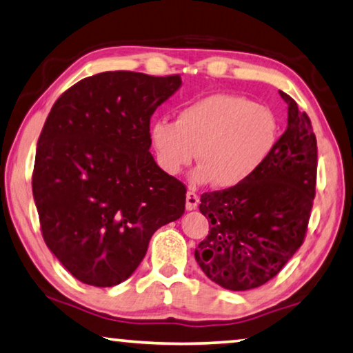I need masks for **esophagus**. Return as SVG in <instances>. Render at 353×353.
I'll return each instance as SVG.
<instances>
[{"instance_id": "1", "label": "esophagus", "mask_w": 353, "mask_h": 353, "mask_svg": "<svg viewBox=\"0 0 353 353\" xmlns=\"http://www.w3.org/2000/svg\"><path fill=\"white\" fill-rule=\"evenodd\" d=\"M199 195H195L192 191H189L186 194V210L188 211H192L199 207Z\"/></svg>"}]
</instances>
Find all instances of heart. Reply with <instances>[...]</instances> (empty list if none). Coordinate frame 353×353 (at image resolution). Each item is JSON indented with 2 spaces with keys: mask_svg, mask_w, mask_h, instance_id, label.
Masks as SVG:
<instances>
[{
  "mask_svg": "<svg viewBox=\"0 0 353 353\" xmlns=\"http://www.w3.org/2000/svg\"><path fill=\"white\" fill-rule=\"evenodd\" d=\"M148 139L156 162L176 176L200 162L192 180L235 189L262 169L278 142V121L267 105L243 96L214 93L188 102L176 120H156Z\"/></svg>",
  "mask_w": 353,
  "mask_h": 353,
  "instance_id": "1",
  "label": "heart"
}]
</instances>
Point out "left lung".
<instances>
[{
	"label": "left lung",
	"instance_id": "1",
	"mask_svg": "<svg viewBox=\"0 0 353 353\" xmlns=\"http://www.w3.org/2000/svg\"><path fill=\"white\" fill-rule=\"evenodd\" d=\"M287 129L268 161L248 183L207 192L199 210L210 232L195 248L208 278L227 290L268 283L305 240L316 195L317 142L311 120L284 91Z\"/></svg>",
	"mask_w": 353,
	"mask_h": 353
}]
</instances>
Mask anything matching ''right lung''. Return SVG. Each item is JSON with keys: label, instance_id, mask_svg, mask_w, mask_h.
I'll use <instances>...</instances> for the list:
<instances>
[{"label": "right lung", "instance_id": "1", "mask_svg": "<svg viewBox=\"0 0 353 353\" xmlns=\"http://www.w3.org/2000/svg\"><path fill=\"white\" fill-rule=\"evenodd\" d=\"M180 86V75L101 72L48 113L32 197L47 248L80 283L126 281L153 233L184 213L186 188L156 164L148 139L151 115Z\"/></svg>", "mask_w": 353, "mask_h": 353}]
</instances>
